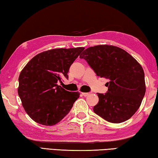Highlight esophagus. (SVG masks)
I'll use <instances>...</instances> for the list:
<instances>
[{
    "label": "esophagus",
    "instance_id": "esophagus-1",
    "mask_svg": "<svg viewBox=\"0 0 158 158\" xmlns=\"http://www.w3.org/2000/svg\"><path fill=\"white\" fill-rule=\"evenodd\" d=\"M81 94L83 95L84 97H88L89 95L91 94V93L90 92H81Z\"/></svg>",
    "mask_w": 158,
    "mask_h": 158
}]
</instances>
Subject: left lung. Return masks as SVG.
Instances as JSON below:
<instances>
[{
	"label": "left lung",
	"instance_id": "obj_1",
	"mask_svg": "<svg viewBox=\"0 0 158 158\" xmlns=\"http://www.w3.org/2000/svg\"><path fill=\"white\" fill-rule=\"evenodd\" d=\"M80 58L86 60L97 76L109 81L106 84L107 92L98 93L94 112L113 123L130 119L146 92L144 72L138 61L123 49L107 45L88 48Z\"/></svg>",
	"mask_w": 158,
	"mask_h": 158
}]
</instances>
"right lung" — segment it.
<instances>
[{
  "label": "right lung",
  "mask_w": 158,
  "mask_h": 158,
  "mask_svg": "<svg viewBox=\"0 0 158 158\" xmlns=\"http://www.w3.org/2000/svg\"><path fill=\"white\" fill-rule=\"evenodd\" d=\"M84 48L53 49L35 55L19 77L18 94L30 118L37 123L52 126L70 112L79 98L78 92H69L59 85L69 78L70 66Z\"/></svg>",
  "instance_id": "add662e5"
}]
</instances>
